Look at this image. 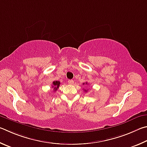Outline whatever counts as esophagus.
<instances>
[{"label": "esophagus", "instance_id": "1", "mask_svg": "<svg viewBox=\"0 0 147 147\" xmlns=\"http://www.w3.org/2000/svg\"><path fill=\"white\" fill-rule=\"evenodd\" d=\"M68 84H70V85H71V84H74V81L73 80H68Z\"/></svg>", "mask_w": 147, "mask_h": 147}]
</instances>
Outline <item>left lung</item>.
I'll return each instance as SVG.
<instances>
[{"label":"left lung","instance_id":"1","mask_svg":"<svg viewBox=\"0 0 147 147\" xmlns=\"http://www.w3.org/2000/svg\"><path fill=\"white\" fill-rule=\"evenodd\" d=\"M84 83H83V84H84ZM86 84H87V83H86ZM84 90V92H86L87 90Z\"/></svg>","mask_w":147,"mask_h":147}]
</instances>
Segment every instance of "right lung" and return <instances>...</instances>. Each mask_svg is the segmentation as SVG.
<instances>
[{
  "mask_svg": "<svg viewBox=\"0 0 147 147\" xmlns=\"http://www.w3.org/2000/svg\"><path fill=\"white\" fill-rule=\"evenodd\" d=\"M59 86H60V82L58 81H55L53 82V85H52V88H53V90L54 92L57 91V90L59 88Z\"/></svg>",
  "mask_w": 147,
  "mask_h": 147,
  "instance_id": "right-lung-1",
  "label": "right lung"
}]
</instances>
